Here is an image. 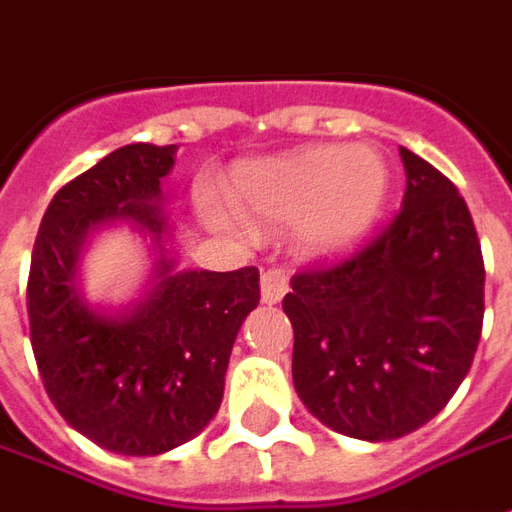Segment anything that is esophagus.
<instances>
[{
    "instance_id": "1",
    "label": "esophagus",
    "mask_w": 512,
    "mask_h": 512,
    "mask_svg": "<svg viewBox=\"0 0 512 512\" xmlns=\"http://www.w3.org/2000/svg\"><path fill=\"white\" fill-rule=\"evenodd\" d=\"M260 293L266 305H277L282 296L288 293V274L280 268H268L266 274L260 277Z\"/></svg>"
}]
</instances>
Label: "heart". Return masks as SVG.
Wrapping results in <instances>:
<instances>
[{
	"instance_id": "obj_1",
	"label": "heart",
	"mask_w": 512,
	"mask_h": 512,
	"mask_svg": "<svg viewBox=\"0 0 512 512\" xmlns=\"http://www.w3.org/2000/svg\"><path fill=\"white\" fill-rule=\"evenodd\" d=\"M391 188L388 163L371 146H313L235 174V196L263 221H299L310 255L349 252L380 219Z\"/></svg>"
}]
</instances>
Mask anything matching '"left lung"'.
Returning <instances> with one entry per match:
<instances>
[{"label":"left lung","instance_id":"8db88e82","mask_svg":"<svg viewBox=\"0 0 512 512\" xmlns=\"http://www.w3.org/2000/svg\"><path fill=\"white\" fill-rule=\"evenodd\" d=\"M407 188L391 224L330 266L296 271L293 385L330 430L393 441L466 380L485 316V263L449 177L399 146Z\"/></svg>","mask_w":512,"mask_h":512}]
</instances>
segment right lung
Here are the masks:
<instances>
[{"instance_id": "obj_1", "label": "right lung", "mask_w": 512, "mask_h": 512, "mask_svg": "<svg viewBox=\"0 0 512 512\" xmlns=\"http://www.w3.org/2000/svg\"><path fill=\"white\" fill-rule=\"evenodd\" d=\"M174 146L130 144L66 182L49 202L27 280L32 355L57 413L107 452L163 455L219 413L232 343L260 302V271H171L121 316H102L77 291L88 232L135 221L160 241L157 207Z\"/></svg>"}]
</instances>
